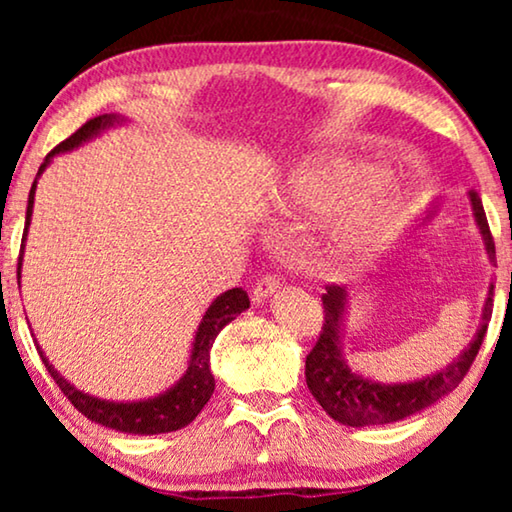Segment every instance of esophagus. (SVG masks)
Masks as SVG:
<instances>
[{
    "label": "esophagus",
    "instance_id": "obj_1",
    "mask_svg": "<svg viewBox=\"0 0 512 512\" xmlns=\"http://www.w3.org/2000/svg\"><path fill=\"white\" fill-rule=\"evenodd\" d=\"M279 289V277L277 275H263L258 279V284L254 286V291H251V298H254V303H263L265 298L270 296V293H275Z\"/></svg>",
    "mask_w": 512,
    "mask_h": 512
}]
</instances>
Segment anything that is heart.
<instances>
[{
    "label": "heart",
    "mask_w": 512,
    "mask_h": 512,
    "mask_svg": "<svg viewBox=\"0 0 512 512\" xmlns=\"http://www.w3.org/2000/svg\"><path fill=\"white\" fill-rule=\"evenodd\" d=\"M417 198L415 179L347 158L314 160L300 167L282 193L291 212H335L331 247L340 256H373L403 233Z\"/></svg>",
    "instance_id": "1"
}]
</instances>
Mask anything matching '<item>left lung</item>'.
Returning a JSON list of instances; mask_svg holds the SVG:
<instances>
[{
  "label": "left lung",
  "instance_id": "left-lung-1",
  "mask_svg": "<svg viewBox=\"0 0 512 512\" xmlns=\"http://www.w3.org/2000/svg\"><path fill=\"white\" fill-rule=\"evenodd\" d=\"M473 205L475 223H478L482 240H485L489 258H496V247L492 230H489L485 209H482L480 195L468 193ZM494 284L489 289L485 310H482V326L466 352L457 361L450 363L440 373L424 377L417 382L405 384H380L373 380H363L349 370V366L340 354V328L342 314L347 305V291L338 284H328L326 293H321V305H324V326L317 338V345L305 359V382L317 403L331 415L335 422L347 426H375V424H391L398 419H405L415 412H422L445 394L459 387L464 380L468 368L473 366L475 356L480 352L482 340H485L487 324L492 319L494 307Z\"/></svg>",
  "mask_w": 512,
  "mask_h": 512
}]
</instances>
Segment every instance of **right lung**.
Masks as SVG:
<instances>
[{
    "instance_id": "add662e5",
    "label": "right lung",
    "mask_w": 512,
    "mask_h": 512,
    "mask_svg": "<svg viewBox=\"0 0 512 512\" xmlns=\"http://www.w3.org/2000/svg\"><path fill=\"white\" fill-rule=\"evenodd\" d=\"M114 121L116 116L111 114L90 118V121L83 123L72 137H67L65 142H60L51 153H48L46 160L39 167V174L44 172L48 160H51V156H55V153L74 149V146L86 142V139L95 137L97 132L107 128V125H114ZM34 188H37V179H34V184L30 188V198H27L25 235H27V226H30V216H32ZM20 265H23V249H20V258H18V277H20ZM247 307H249V296L244 289H230L226 293H221V296L209 305V310L200 321L186 375L181 377L170 391H165V394L149 398V401H139V403H109V401H100V398L83 394V391L72 387V384H69L65 377H62L58 370L48 363L44 352H41V347L37 345V340H34V345H37L41 361H44V366L48 373H51L55 384H58L62 394L67 396V401L72 403L81 415H86L97 424L109 426V429H116L123 433L156 436V433L184 429V426L191 424L193 419L198 417V412L205 408L207 401L214 394V375L212 370H209V349H212L214 338L219 335L221 328L230 324V321H233L240 312L247 310Z\"/></svg>"
}]
</instances>
